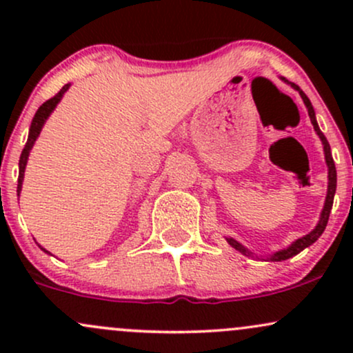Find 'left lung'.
<instances>
[{
    "mask_svg": "<svg viewBox=\"0 0 353 353\" xmlns=\"http://www.w3.org/2000/svg\"><path fill=\"white\" fill-rule=\"evenodd\" d=\"M283 83L290 84V88H294L295 91H299V94H301V98L303 101V104H305L307 111H309V117H310V123L314 125L315 132H317V136L320 137V141H322V145H323V154H325V163H327V168H329V185H327V196H325V202H323V209L322 212H320V219L317 222V225H315L314 229L310 230L309 234H305V236L297 239V241H294L292 244H290L287 249H282V250H277V252H274L272 255H269L267 257V261H272V262H281V261H287V259L294 257V255H297L299 252H302L305 247H309L314 244L317 239L322 236V232L325 230L327 228V222H329V216H330V210H332V204H334V196H335V189H337V171H335V164H334V157H332V152H330V144L329 141H327V137L323 136V132L320 131L319 124H317V119H315V111L314 108H312V103L310 99L307 98L305 92L302 91L301 88L297 86V84L290 83V81H287L285 78H281ZM225 241L229 242V245H232L234 249L239 250L241 254L247 255V257H252L254 252H250L247 247H244L241 244V242H237L236 239L232 237H225Z\"/></svg>",
    "mask_w": 353,
    "mask_h": 353,
    "instance_id": "left-lung-1",
    "label": "left lung"
}]
</instances>
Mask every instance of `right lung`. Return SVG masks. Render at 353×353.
<instances>
[{"mask_svg":"<svg viewBox=\"0 0 353 353\" xmlns=\"http://www.w3.org/2000/svg\"><path fill=\"white\" fill-rule=\"evenodd\" d=\"M70 86H71V84H64V86L61 88V91L58 92V94L54 96V98L48 99L46 103L41 104V106H39L38 111H36V114H34V117H33V121H31V125H30V134H28L26 145H24V149H23V152H21V157H19L18 190H16V192H18V196H19V194H21V188H23V179H24V169H26V164H28V157H30V152H31V149H33V145H34V143H36V139H38L39 134H41V129H43L44 123H46V119H48V117L51 116V112L54 111L56 106H58V104H59V101L63 99L64 92H66L68 89H70ZM39 249L44 250V252H46V254H51V252H48L46 249H43L41 245H39Z\"/></svg>","mask_w":353,"mask_h":353,"instance_id":"1","label":"right lung"}]
</instances>
